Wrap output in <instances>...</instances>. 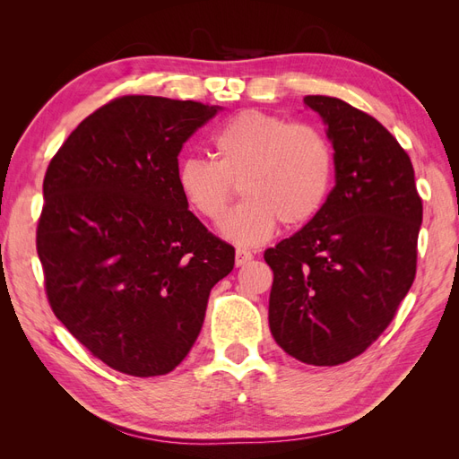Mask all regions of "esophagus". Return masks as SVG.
I'll return each instance as SVG.
<instances>
[{"label":"esophagus","instance_id":"1","mask_svg":"<svg viewBox=\"0 0 459 459\" xmlns=\"http://www.w3.org/2000/svg\"><path fill=\"white\" fill-rule=\"evenodd\" d=\"M248 260H253V253L239 247L238 251H235V264H238V266H243V264H247Z\"/></svg>","mask_w":459,"mask_h":459}]
</instances>
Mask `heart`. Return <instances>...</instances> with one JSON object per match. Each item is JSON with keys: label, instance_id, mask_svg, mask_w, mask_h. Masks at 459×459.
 <instances>
[{"label": "heart", "instance_id": "1", "mask_svg": "<svg viewBox=\"0 0 459 459\" xmlns=\"http://www.w3.org/2000/svg\"><path fill=\"white\" fill-rule=\"evenodd\" d=\"M212 157L178 166L179 195L208 221L224 218L238 186L245 201L228 214L221 233L233 243L268 241L277 224L307 226L322 211L333 182V147L312 124L243 110L212 135Z\"/></svg>", "mask_w": 459, "mask_h": 459}]
</instances>
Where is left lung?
Listing matches in <instances>:
<instances>
[{
    "label": "left lung",
    "instance_id": "1",
    "mask_svg": "<svg viewBox=\"0 0 459 459\" xmlns=\"http://www.w3.org/2000/svg\"><path fill=\"white\" fill-rule=\"evenodd\" d=\"M304 103L327 124L335 187L312 221L264 253L268 319L289 356L339 366L379 339L408 295L423 203L408 152L379 120L337 97Z\"/></svg>",
    "mask_w": 459,
    "mask_h": 459
}]
</instances>
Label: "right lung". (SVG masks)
<instances>
[{"label":"right lung","instance_id":"add662e5","mask_svg":"<svg viewBox=\"0 0 459 459\" xmlns=\"http://www.w3.org/2000/svg\"><path fill=\"white\" fill-rule=\"evenodd\" d=\"M220 107L122 95L66 137L44 178L36 248L53 314L103 364L170 373L197 341L235 248L176 184L184 143Z\"/></svg>","mask_w":459,"mask_h":459}]
</instances>
